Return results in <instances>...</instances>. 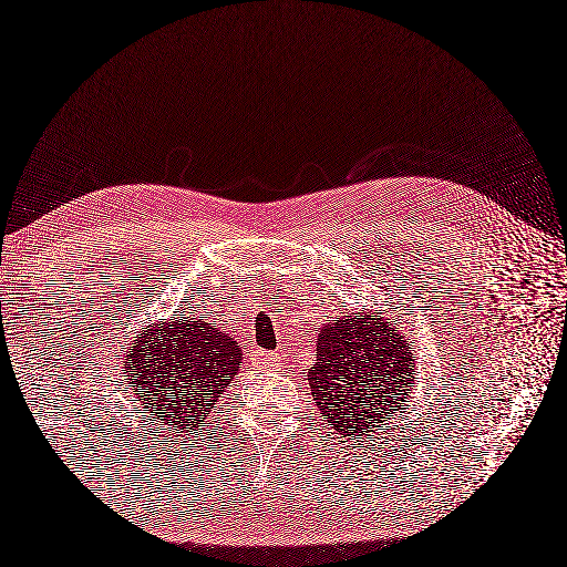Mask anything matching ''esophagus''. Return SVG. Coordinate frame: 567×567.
<instances>
[{
    "label": "esophagus",
    "mask_w": 567,
    "mask_h": 567,
    "mask_svg": "<svg viewBox=\"0 0 567 567\" xmlns=\"http://www.w3.org/2000/svg\"><path fill=\"white\" fill-rule=\"evenodd\" d=\"M252 361L260 363L267 370H275V368L281 365V357L277 354V351H267V354H256V359H252Z\"/></svg>",
    "instance_id": "1"
}]
</instances>
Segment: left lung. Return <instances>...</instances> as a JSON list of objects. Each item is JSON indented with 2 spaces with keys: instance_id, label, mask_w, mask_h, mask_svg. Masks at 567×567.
<instances>
[{
  "instance_id": "8db88e82",
  "label": "left lung",
  "mask_w": 567,
  "mask_h": 567,
  "mask_svg": "<svg viewBox=\"0 0 567 567\" xmlns=\"http://www.w3.org/2000/svg\"><path fill=\"white\" fill-rule=\"evenodd\" d=\"M415 357L386 319L354 317L319 330L317 363L307 373L321 417L342 436H368L403 410L415 384Z\"/></svg>"
}]
</instances>
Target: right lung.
<instances>
[{"mask_svg": "<svg viewBox=\"0 0 567 567\" xmlns=\"http://www.w3.org/2000/svg\"><path fill=\"white\" fill-rule=\"evenodd\" d=\"M124 361L128 386H138L141 403L164 420L168 432H189L216 408L218 394L241 368V347L204 317L173 315L133 342Z\"/></svg>", "mask_w": 567, "mask_h": 567, "instance_id": "1", "label": "right lung"}]
</instances>
